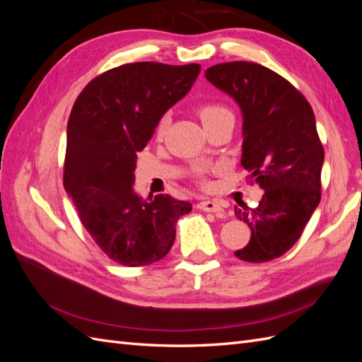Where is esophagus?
Here are the masks:
<instances>
[{
    "label": "esophagus",
    "instance_id": "esophagus-1",
    "mask_svg": "<svg viewBox=\"0 0 362 362\" xmlns=\"http://www.w3.org/2000/svg\"><path fill=\"white\" fill-rule=\"evenodd\" d=\"M201 210L208 211V213H214L217 217H223L225 216V208L218 201H202L198 205Z\"/></svg>",
    "mask_w": 362,
    "mask_h": 362
}]
</instances>
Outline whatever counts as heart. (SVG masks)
<instances>
[{"instance_id":"b5f03b06","label":"heart","mask_w":362,"mask_h":362,"mask_svg":"<svg viewBox=\"0 0 362 362\" xmlns=\"http://www.w3.org/2000/svg\"><path fill=\"white\" fill-rule=\"evenodd\" d=\"M226 113H229V110H226L225 107L217 105V104H205V105H201L198 108V115H199L204 125L210 122V120H213L218 116H222V115H226ZM166 125H168V119L161 117L160 122L157 124V128H156V134L158 137H161L164 134V131H166Z\"/></svg>"}]
</instances>
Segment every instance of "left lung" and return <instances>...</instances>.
I'll return each instance as SVG.
<instances>
[{
	"label": "left lung",
	"instance_id": "left-lung-1",
	"mask_svg": "<svg viewBox=\"0 0 362 362\" xmlns=\"http://www.w3.org/2000/svg\"><path fill=\"white\" fill-rule=\"evenodd\" d=\"M205 78L242 110V166L264 190L257 208L235 206L237 218L252 231L235 257L278 258L298 242L322 198L325 151L313 108L291 83L258 63L214 64Z\"/></svg>",
	"mask_w": 362,
	"mask_h": 362
}]
</instances>
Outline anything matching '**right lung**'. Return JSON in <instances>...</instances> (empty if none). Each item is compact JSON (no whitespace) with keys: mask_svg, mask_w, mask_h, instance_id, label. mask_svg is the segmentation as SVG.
I'll use <instances>...</instances> for the list:
<instances>
[{"mask_svg":"<svg viewBox=\"0 0 362 362\" xmlns=\"http://www.w3.org/2000/svg\"><path fill=\"white\" fill-rule=\"evenodd\" d=\"M201 66L128 63L98 75L76 98L68 120L63 185L80 221L105 255L128 267L161 259L178 218L192 204L134 192L137 152L163 115L189 93Z\"/></svg>","mask_w":362,"mask_h":362,"instance_id":"add662e5","label":"right lung"}]
</instances>
